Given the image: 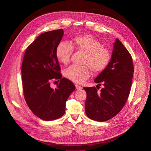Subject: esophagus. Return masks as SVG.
Segmentation results:
<instances>
[{"instance_id":"esophagus-1","label":"esophagus","mask_w":151,"mask_h":151,"mask_svg":"<svg viewBox=\"0 0 151 151\" xmlns=\"http://www.w3.org/2000/svg\"><path fill=\"white\" fill-rule=\"evenodd\" d=\"M75 86H76V89H78V90H80V89H81L82 88V86H79V85H76Z\"/></svg>"}]
</instances>
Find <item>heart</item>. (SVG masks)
Masks as SVG:
<instances>
[{
  "mask_svg": "<svg viewBox=\"0 0 151 151\" xmlns=\"http://www.w3.org/2000/svg\"><path fill=\"white\" fill-rule=\"evenodd\" d=\"M73 48L85 53L83 64L87 65L70 66L64 70L65 78L75 83H82L89 77L88 66L93 72L99 73L104 70L110 62L111 55L109 50L103 47L101 42L89 35L75 37L71 45L66 42H59L56 48L58 60L62 64L67 65L70 61Z\"/></svg>",
  "mask_w": 151,
  "mask_h": 151,
  "instance_id": "b5f03b06",
  "label": "heart"
}]
</instances>
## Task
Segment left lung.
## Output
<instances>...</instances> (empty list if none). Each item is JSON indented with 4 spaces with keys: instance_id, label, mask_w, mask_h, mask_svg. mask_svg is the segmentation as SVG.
I'll return each mask as SVG.
<instances>
[{
    "instance_id": "1",
    "label": "left lung",
    "mask_w": 151,
    "mask_h": 151,
    "mask_svg": "<svg viewBox=\"0 0 151 151\" xmlns=\"http://www.w3.org/2000/svg\"><path fill=\"white\" fill-rule=\"evenodd\" d=\"M133 72L130 54L116 38L109 65L94 79L98 85L102 83L103 88L97 92L95 86L83 88L86 92V116L97 122H106L116 116L129 95Z\"/></svg>"
}]
</instances>
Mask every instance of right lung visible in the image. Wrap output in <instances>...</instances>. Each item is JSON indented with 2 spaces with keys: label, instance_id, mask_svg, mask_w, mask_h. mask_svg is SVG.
Returning <instances> with one entry per match:
<instances>
[{
  "label": "right lung",
  "instance_id": "right-lung-1",
  "mask_svg": "<svg viewBox=\"0 0 151 151\" xmlns=\"http://www.w3.org/2000/svg\"><path fill=\"white\" fill-rule=\"evenodd\" d=\"M64 35L63 29L41 34L27 48L22 65V81L26 103L40 119L50 121L65 113L66 102L75 90L74 84L62 78L56 48ZM53 79L60 81L55 89Z\"/></svg>",
  "mask_w": 151,
  "mask_h": 151
}]
</instances>
